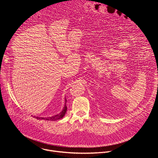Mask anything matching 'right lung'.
<instances>
[{"label":"right lung","instance_id":"right-lung-1","mask_svg":"<svg viewBox=\"0 0 158 158\" xmlns=\"http://www.w3.org/2000/svg\"><path fill=\"white\" fill-rule=\"evenodd\" d=\"M66 102H67V100H66V98H65V104H64V108L60 113H59L57 114H56L54 116H52L50 117H38V116H34V117H35L36 119H44V120H46V121H57V120L60 119L65 116V114L66 113V111H67Z\"/></svg>","mask_w":158,"mask_h":158}]
</instances>
